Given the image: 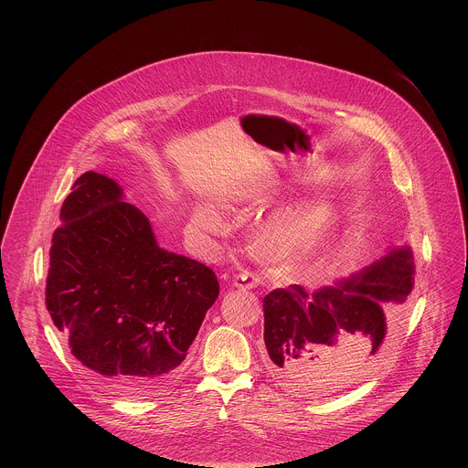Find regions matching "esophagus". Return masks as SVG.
Here are the masks:
<instances>
[{"label": "esophagus", "mask_w": 468, "mask_h": 468, "mask_svg": "<svg viewBox=\"0 0 468 468\" xmlns=\"http://www.w3.org/2000/svg\"><path fill=\"white\" fill-rule=\"evenodd\" d=\"M260 282V279L256 275H250V273H239L233 277V286L239 288V290H252L256 288Z\"/></svg>", "instance_id": "obj_1"}]
</instances>
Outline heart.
I'll return each mask as SVG.
<instances>
[{"instance_id":"b5f03b06","label":"heart","mask_w":468,"mask_h":468,"mask_svg":"<svg viewBox=\"0 0 468 468\" xmlns=\"http://www.w3.org/2000/svg\"><path fill=\"white\" fill-rule=\"evenodd\" d=\"M273 187H250L240 197L247 205H263L271 198ZM193 228L201 235H221L223 219L208 203H201L193 212ZM342 224V210L330 200L296 205L271 216L254 237L256 254L268 263L284 261L300 254L321 250Z\"/></svg>"}]
</instances>
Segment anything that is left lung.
<instances>
[{
	"label": "left lung",
	"instance_id": "left-lung-1",
	"mask_svg": "<svg viewBox=\"0 0 468 468\" xmlns=\"http://www.w3.org/2000/svg\"><path fill=\"white\" fill-rule=\"evenodd\" d=\"M409 242L334 284H298L263 298L267 368L298 395H330L363 378L388 340L386 303L401 305L414 288Z\"/></svg>",
	"mask_w": 468,
	"mask_h": 468
}]
</instances>
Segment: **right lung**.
<instances>
[{"mask_svg": "<svg viewBox=\"0 0 468 468\" xmlns=\"http://www.w3.org/2000/svg\"><path fill=\"white\" fill-rule=\"evenodd\" d=\"M59 221L45 302L71 355L109 393L163 391L219 296L216 273L159 247L149 218L103 174L75 180Z\"/></svg>", "mask_w": 468, "mask_h": 468, "instance_id": "1", "label": "right lung"}]
</instances>
